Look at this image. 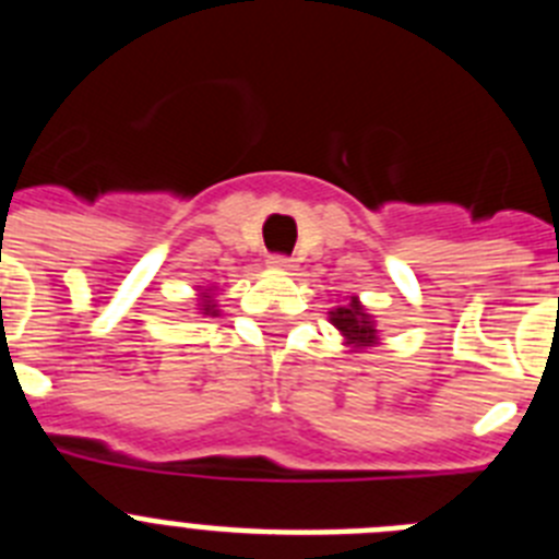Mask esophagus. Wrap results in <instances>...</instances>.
Listing matches in <instances>:
<instances>
[{
	"label": "esophagus",
	"instance_id": "obj_1",
	"mask_svg": "<svg viewBox=\"0 0 559 559\" xmlns=\"http://www.w3.org/2000/svg\"><path fill=\"white\" fill-rule=\"evenodd\" d=\"M269 265H271V269L288 271V269H294V257H288V254H271L269 257Z\"/></svg>",
	"mask_w": 559,
	"mask_h": 559
}]
</instances>
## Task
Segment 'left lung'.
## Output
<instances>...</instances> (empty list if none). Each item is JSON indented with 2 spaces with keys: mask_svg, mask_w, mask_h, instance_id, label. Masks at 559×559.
<instances>
[{
  "mask_svg": "<svg viewBox=\"0 0 559 559\" xmlns=\"http://www.w3.org/2000/svg\"><path fill=\"white\" fill-rule=\"evenodd\" d=\"M330 322H333L335 328L344 333L347 344H355V347H372L374 341H378L372 319L364 313V308H360L355 296L349 299V305H344V308H335L333 313H330Z\"/></svg>",
  "mask_w": 559,
  "mask_h": 559,
  "instance_id": "obj_1",
  "label": "left lung"
}]
</instances>
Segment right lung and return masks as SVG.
<instances>
[{
    "label": "right lung",
    "instance_id": "right-lung-1",
    "mask_svg": "<svg viewBox=\"0 0 559 559\" xmlns=\"http://www.w3.org/2000/svg\"><path fill=\"white\" fill-rule=\"evenodd\" d=\"M199 310H204V316H218V310H215V305H212L210 296H204V302H201Z\"/></svg>",
    "mask_w": 559,
    "mask_h": 559
}]
</instances>
